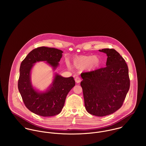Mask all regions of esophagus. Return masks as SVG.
<instances>
[{"label": "esophagus", "instance_id": "1", "mask_svg": "<svg viewBox=\"0 0 146 146\" xmlns=\"http://www.w3.org/2000/svg\"><path fill=\"white\" fill-rule=\"evenodd\" d=\"M75 82L76 83H79L80 82H81V79L79 77H76L75 79Z\"/></svg>", "mask_w": 146, "mask_h": 146}]
</instances>
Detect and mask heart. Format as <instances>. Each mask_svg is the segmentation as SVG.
Segmentation results:
<instances>
[{"label":"heart","instance_id":"b5f03b06","mask_svg":"<svg viewBox=\"0 0 146 146\" xmlns=\"http://www.w3.org/2000/svg\"><path fill=\"white\" fill-rule=\"evenodd\" d=\"M101 62V60L98 56H80L76 57L73 61L74 65L76 67H85L89 71L97 68Z\"/></svg>","mask_w":146,"mask_h":146}]
</instances>
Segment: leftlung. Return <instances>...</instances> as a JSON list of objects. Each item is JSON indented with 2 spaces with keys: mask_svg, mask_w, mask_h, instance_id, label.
Returning <instances> with one entry per match:
<instances>
[{
  "mask_svg": "<svg viewBox=\"0 0 146 146\" xmlns=\"http://www.w3.org/2000/svg\"><path fill=\"white\" fill-rule=\"evenodd\" d=\"M107 54L106 67L81 74L80 85L86 110L102 117L112 114L123 105L130 88L127 64L113 49L99 50Z\"/></svg>",
  "mask_w": 146,
  "mask_h": 146,
  "instance_id": "8db88e82",
  "label": "left lung"
}]
</instances>
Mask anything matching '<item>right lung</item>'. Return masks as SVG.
Masks as SVG:
<instances>
[{
  "label": "right lung",
  "instance_id": "1",
  "mask_svg": "<svg viewBox=\"0 0 146 146\" xmlns=\"http://www.w3.org/2000/svg\"><path fill=\"white\" fill-rule=\"evenodd\" d=\"M61 50L45 46L33 49L21 62L18 88L26 107L32 112L44 117L59 114L66 96L75 86L74 78H64L54 74L51 84L45 91H39L33 85L31 72L36 62H46L55 71L62 58Z\"/></svg>",
  "mask_w": 146,
  "mask_h": 146
}]
</instances>
